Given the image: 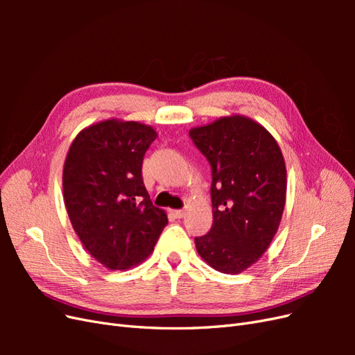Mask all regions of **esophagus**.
Listing matches in <instances>:
<instances>
[{
    "mask_svg": "<svg viewBox=\"0 0 355 355\" xmlns=\"http://www.w3.org/2000/svg\"><path fill=\"white\" fill-rule=\"evenodd\" d=\"M171 214H173L175 218L180 219V218L185 216V210H171Z\"/></svg>",
    "mask_w": 355,
    "mask_h": 355,
    "instance_id": "34e87169",
    "label": "esophagus"
}]
</instances>
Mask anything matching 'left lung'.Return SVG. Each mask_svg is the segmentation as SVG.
Masks as SVG:
<instances>
[{"label":"left lung","mask_w":355,"mask_h":355,"mask_svg":"<svg viewBox=\"0 0 355 355\" xmlns=\"http://www.w3.org/2000/svg\"><path fill=\"white\" fill-rule=\"evenodd\" d=\"M189 136L211 166L213 225L196 239L197 252L213 270L240 274L261 259L280 227L287 189L282 149L244 115L194 127Z\"/></svg>","instance_id":"1"}]
</instances>
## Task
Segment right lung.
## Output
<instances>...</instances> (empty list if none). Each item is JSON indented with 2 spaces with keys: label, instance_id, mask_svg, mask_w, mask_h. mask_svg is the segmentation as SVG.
I'll use <instances>...</instances> for the list:
<instances>
[{
  "label": "right lung",
  "instance_id": "add662e5",
  "mask_svg": "<svg viewBox=\"0 0 355 355\" xmlns=\"http://www.w3.org/2000/svg\"><path fill=\"white\" fill-rule=\"evenodd\" d=\"M151 125L105 120L81 130L63 164V200L73 231L96 261L111 271L128 270L153 253L167 225L142 179Z\"/></svg>",
  "mask_w": 355,
  "mask_h": 355
}]
</instances>
